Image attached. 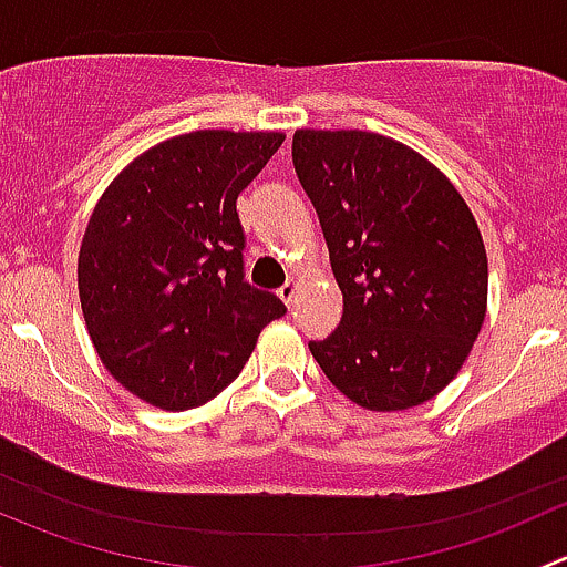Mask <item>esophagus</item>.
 Segmentation results:
<instances>
[{
    "instance_id": "34e87169",
    "label": "esophagus",
    "mask_w": 567,
    "mask_h": 567,
    "mask_svg": "<svg viewBox=\"0 0 567 567\" xmlns=\"http://www.w3.org/2000/svg\"><path fill=\"white\" fill-rule=\"evenodd\" d=\"M296 290H299V282H293V279H288V282H285L282 288L277 290V293H279V299H282L285 305L290 307V305H293V299H296Z\"/></svg>"
}]
</instances>
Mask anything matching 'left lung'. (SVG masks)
Returning a JSON list of instances; mask_svg holds the SVG:
<instances>
[{"mask_svg": "<svg viewBox=\"0 0 567 567\" xmlns=\"http://www.w3.org/2000/svg\"><path fill=\"white\" fill-rule=\"evenodd\" d=\"M293 167L342 290V320L310 351L370 411L439 394L466 362L488 301V257L458 188L370 131L293 134Z\"/></svg>", "mask_w": 567, "mask_h": 567, "instance_id": "8db88e82", "label": "left lung"}]
</instances>
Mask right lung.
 Segmentation results:
<instances>
[{
	"instance_id": "obj_1",
	"label": "right lung",
	"mask_w": 567,
	"mask_h": 567,
	"mask_svg": "<svg viewBox=\"0 0 567 567\" xmlns=\"http://www.w3.org/2000/svg\"><path fill=\"white\" fill-rule=\"evenodd\" d=\"M285 142L192 131L142 153L104 192L79 249V299L109 373L145 403H208L285 316L244 279L236 199Z\"/></svg>"
}]
</instances>
